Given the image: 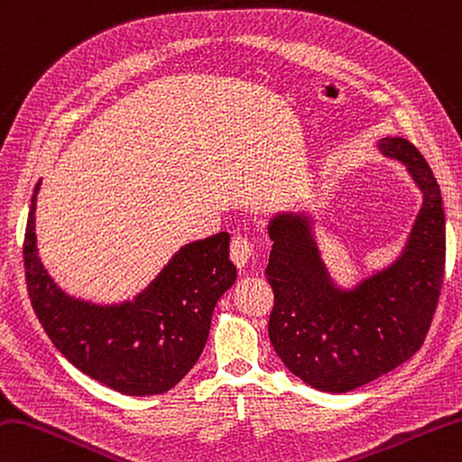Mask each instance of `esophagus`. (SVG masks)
<instances>
[{"instance_id":"obj_1","label":"esophagus","mask_w":462,"mask_h":462,"mask_svg":"<svg viewBox=\"0 0 462 462\" xmlns=\"http://www.w3.org/2000/svg\"><path fill=\"white\" fill-rule=\"evenodd\" d=\"M230 256L234 264L244 268L252 260V256H254V244H252L248 236H244V234H236L230 242Z\"/></svg>"}]
</instances>
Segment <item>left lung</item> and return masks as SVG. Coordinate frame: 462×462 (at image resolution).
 Listing matches in <instances>:
<instances>
[{
  "instance_id": "8db88e82",
  "label": "left lung",
  "mask_w": 462,
  "mask_h": 462,
  "mask_svg": "<svg viewBox=\"0 0 462 462\" xmlns=\"http://www.w3.org/2000/svg\"><path fill=\"white\" fill-rule=\"evenodd\" d=\"M381 148L402 160L424 194L402 258L355 292L330 286L309 226L300 216L270 224L264 270L274 306L268 337L291 373L324 393H348L391 373L417 352L437 312L445 280L447 234L437 178L404 138Z\"/></svg>"
}]
</instances>
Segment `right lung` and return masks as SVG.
<instances>
[{
  "label": "right lung",
  "instance_id": "right-lung-1",
  "mask_svg": "<svg viewBox=\"0 0 462 462\" xmlns=\"http://www.w3.org/2000/svg\"><path fill=\"white\" fill-rule=\"evenodd\" d=\"M33 189L23 238L27 294L63 356L99 384L128 396L162 394L200 358L218 298L236 280L230 234L188 244L134 302L94 306L60 292L35 252Z\"/></svg>",
  "mask_w": 462,
  "mask_h": 462
}]
</instances>
